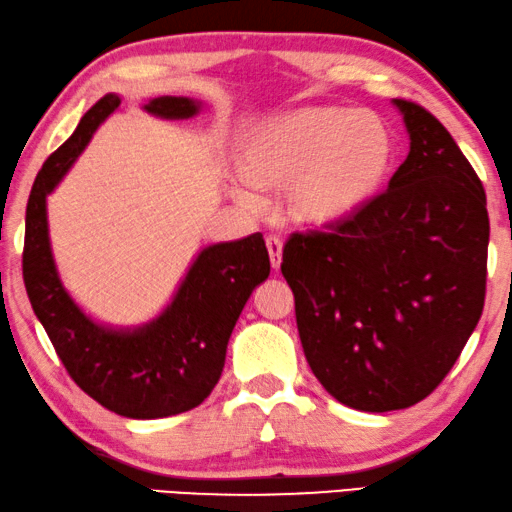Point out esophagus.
Instances as JSON below:
<instances>
[{
  "label": "esophagus",
  "mask_w": 512,
  "mask_h": 512,
  "mask_svg": "<svg viewBox=\"0 0 512 512\" xmlns=\"http://www.w3.org/2000/svg\"><path fill=\"white\" fill-rule=\"evenodd\" d=\"M266 250H269L271 266L278 271L280 262H283V241H280L278 236H269V239H266Z\"/></svg>",
  "instance_id": "1"
}]
</instances>
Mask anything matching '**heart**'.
Masks as SVG:
<instances>
[{
	"instance_id": "obj_1",
	"label": "heart",
	"mask_w": 512,
	"mask_h": 512,
	"mask_svg": "<svg viewBox=\"0 0 512 512\" xmlns=\"http://www.w3.org/2000/svg\"><path fill=\"white\" fill-rule=\"evenodd\" d=\"M394 155L385 120L343 106H304L250 129L243 176L232 194L262 204L259 190H285L287 213L301 227L327 229L357 215L383 187Z\"/></svg>"
}]
</instances>
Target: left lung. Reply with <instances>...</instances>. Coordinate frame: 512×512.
<instances>
[{"label":"left lung","instance_id":"1","mask_svg":"<svg viewBox=\"0 0 512 512\" xmlns=\"http://www.w3.org/2000/svg\"><path fill=\"white\" fill-rule=\"evenodd\" d=\"M392 104L410 150L387 192L334 232L292 234L280 264L308 366L331 397L366 413L429 397L485 306L480 178L434 115Z\"/></svg>","mask_w":512,"mask_h":512}]
</instances>
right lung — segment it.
Segmentation results:
<instances>
[{
  "label": "right lung",
  "instance_id": "1",
  "mask_svg": "<svg viewBox=\"0 0 512 512\" xmlns=\"http://www.w3.org/2000/svg\"><path fill=\"white\" fill-rule=\"evenodd\" d=\"M120 102L115 92L99 99L41 167L27 201L23 278L34 315L76 385L122 417L155 420L197 408L211 394L236 320L255 287L269 278L271 262L262 234L211 243L187 266L169 304L143 325H106L78 306L50 246L48 194ZM143 109L164 120H190L204 104L164 95L148 99Z\"/></svg>",
  "mask_w": 512,
  "mask_h": 512
}]
</instances>
